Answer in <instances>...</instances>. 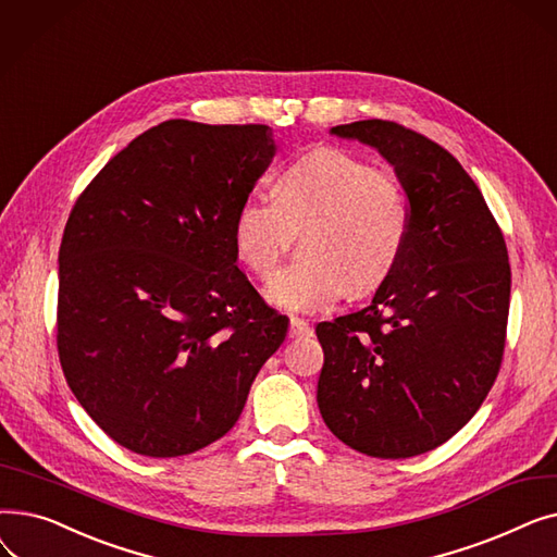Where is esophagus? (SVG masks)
Wrapping results in <instances>:
<instances>
[{"instance_id": "esophagus-1", "label": "esophagus", "mask_w": 557, "mask_h": 557, "mask_svg": "<svg viewBox=\"0 0 557 557\" xmlns=\"http://www.w3.org/2000/svg\"><path fill=\"white\" fill-rule=\"evenodd\" d=\"M311 334V325L307 320L298 318V315H290V327H288V336L290 338H300V336H309Z\"/></svg>"}]
</instances>
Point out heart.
I'll return each mask as SVG.
<instances>
[{
	"label": "heart",
	"mask_w": 557,
	"mask_h": 557,
	"mask_svg": "<svg viewBox=\"0 0 557 557\" xmlns=\"http://www.w3.org/2000/svg\"><path fill=\"white\" fill-rule=\"evenodd\" d=\"M302 252L267 286V300L290 311H323L345 290L363 296L382 284L408 239V205L399 183L361 158L320 149L288 164L275 198L248 196L232 221L239 261L269 277L288 227L307 223Z\"/></svg>",
	"instance_id": "obj_1"
}]
</instances>
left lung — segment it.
Returning <instances> with one entry per match:
<instances>
[{
	"label": "left lung",
	"mask_w": 557,
	"mask_h": 557,
	"mask_svg": "<svg viewBox=\"0 0 557 557\" xmlns=\"http://www.w3.org/2000/svg\"><path fill=\"white\" fill-rule=\"evenodd\" d=\"M379 151L408 198V239L361 311L318 323V408L341 443L411 458L474 418L499 372L510 307L504 234L441 144L395 122L334 126Z\"/></svg>",
	"instance_id": "left-lung-1"
}]
</instances>
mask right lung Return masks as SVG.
Wrapping results in <instances>:
<instances>
[{
    "instance_id": "1",
    "label": "right lung",
    "mask_w": 557,
    "mask_h": 557,
    "mask_svg": "<svg viewBox=\"0 0 557 557\" xmlns=\"http://www.w3.org/2000/svg\"><path fill=\"white\" fill-rule=\"evenodd\" d=\"M275 156L261 124L169 120L87 185L58 252V357L114 443L194 454L239 420L288 318L237 269L232 221Z\"/></svg>"
}]
</instances>
